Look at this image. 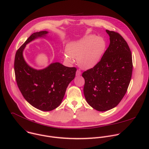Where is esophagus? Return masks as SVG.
<instances>
[{
  "label": "esophagus",
  "mask_w": 149,
  "mask_h": 149,
  "mask_svg": "<svg viewBox=\"0 0 149 149\" xmlns=\"http://www.w3.org/2000/svg\"><path fill=\"white\" fill-rule=\"evenodd\" d=\"M81 74V72L79 70H77L76 72V76H77V77L80 76Z\"/></svg>",
  "instance_id": "1"
}]
</instances>
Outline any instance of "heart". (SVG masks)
Returning a JSON list of instances; mask_svg holds the SVG:
<instances>
[{
	"instance_id": "heart-1",
	"label": "heart",
	"mask_w": 149,
	"mask_h": 149,
	"mask_svg": "<svg viewBox=\"0 0 149 149\" xmlns=\"http://www.w3.org/2000/svg\"><path fill=\"white\" fill-rule=\"evenodd\" d=\"M106 47L103 38L88 35L70 44L64 54V59L71 63L74 62V58L77 59L80 68L84 70L91 69L100 62Z\"/></svg>"
}]
</instances>
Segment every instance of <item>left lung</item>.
Listing matches in <instances>:
<instances>
[{
	"instance_id": "left-lung-1",
	"label": "left lung",
	"mask_w": 149,
	"mask_h": 149,
	"mask_svg": "<svg viewBox=\"0 0 149 149\" xmlns=\"http://www.w3.org/2000/svg\"><path fill=\"white\" fill-rule=\"evenodd\" d=\"M106 32L110 37L109 47L99 63L82 74L86 100L100 112L113 109L123 99L132 72V55L125 40L118 33Z\"/></svg>"
}]
</instances>
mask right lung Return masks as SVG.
Returning a JSON list of instances; mask_svg holds the SVG:
<instances>
[{
    "label": "right lung",
    "instance_id": "1",
    "mask_svg": "<svg viewBox=\"0 0 149 149\" xmlns=\"http://www.w3.org/2000/svg\"><path fill=\"white\" fill-rule=\"evenodd\" d=\"M47 31L31 34L16 52L14 62L15 78L24 99L42 111H50L61 103L67 87L74 79L77 69L59 62L52 63L42 70L29 66L23 56L26 45L33 40L46 37Z\"/></svg>",
    "mask_w": 149,
    "mask_h": 149
}]
</instances>
